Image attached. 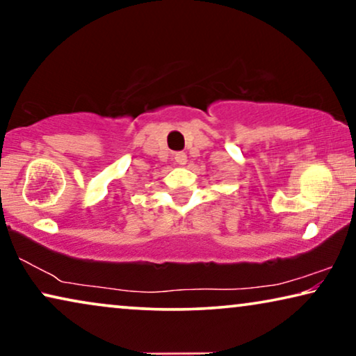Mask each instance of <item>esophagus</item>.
Listing matches in <instances>:
<instances>
[{"instance_id": "esophagus-1", "label": "esophagus", "mask_w": 356, "mask_h": 356, "mask_svg": "<svg viewBox=\"0 0 356 356\" xmlns=\"http://www.w3.org/2000/svg\"><path fill=\"white\" fill-rule=\"evenodd\" d=\"M175 162H177L178 165H184L188 162V157H186V154L184 152H177L175 154Z\"/></svg>"}]
</instances>
